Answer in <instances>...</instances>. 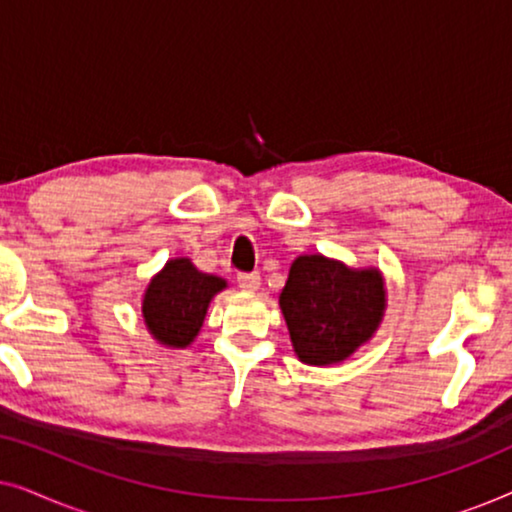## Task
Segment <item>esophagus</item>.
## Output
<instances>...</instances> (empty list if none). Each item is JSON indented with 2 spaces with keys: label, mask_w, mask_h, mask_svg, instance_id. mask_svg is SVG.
Listing matches in <instances>:
<instances>
[{
  "label": "esophagus",
  "mask_w": 512,
  "mask_h": 512,
  "mask_svg": "<svg viewBox=\"0 0 512 512\" xmlns=\"http://www.w3.org/2000/svg\"><path fill=\"white\" fill-rule=\"evenodd\" d=\"M237 284H240V289L244 291H256L258 286H261V275H258V272H240V275H237Z\"/></svg>",
  "instance_id": "obj_1"
}]
</instances>
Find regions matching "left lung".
<instances>
[{"mask_svg": "<svg viewBox=\"0 0 512 512\" xmlns=\"http://www.w3.org/2000/svg\"><path fill=\"white\" fill-rule=\"evenodd\" d=\"M298 359L345 361L380 326L384 284L377 270H349L324 256H298L279 293Z\"/></svg>", "mask_w": 512, "mask_h": 512, "instance_id": "left-lung-1", "label": "left lung"}]
</instances>
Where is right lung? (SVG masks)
<instances>
[{"label": "right lung", "mask_w": 512, "mask_h": 512, "mask_svg": "<svg viewBox=\"0 0 512 512\" xmlns=\"http://www.w3.org/2000/svg\"><path fill=\"white\" fill-rule=\"evenodd\" d=\"M221 289H226L221 277L198 272L188 258L170 261L144 293L146 328L163 345H191L205 321L209 300Z\"/></svg>", "instance_id": "add662e5"}]
</instances>
